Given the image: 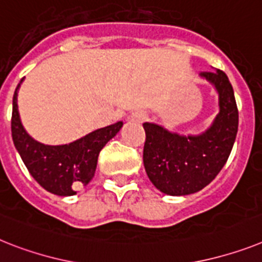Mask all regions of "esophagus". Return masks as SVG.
I'll list each match as a JSON object with an SVG mask.
<instances>
[{"mask_svg":"<svg viewBox=\"0 0 262 262\" xmlns=\"http://www.w3.org/2000/svg\"><path fill=\"white\" fill-rule=\"evenodd\" d=\"M146 113L145 112H135V113H132L129 117H127V120L129 121H133V122H142V121L146 120Z\"/></svg>","mask_w":262,"mask_h":262,"instance_id":"1","label":"esophagus"}]
</instances>
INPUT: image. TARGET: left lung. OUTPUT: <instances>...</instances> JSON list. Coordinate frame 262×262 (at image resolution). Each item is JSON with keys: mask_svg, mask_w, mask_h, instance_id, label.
Here are the masks:
<instances>
[{"mask_svg": "<svg viewBox=\"0 0 262 262\" xmlns=\"http://www.w3.org/2000/svg\"><path fill=\"white\" fill-rule=\"evenodd\" d=\"M214 85L220 112L200 136H180L145 122L144 166L151 184L169 195L199 192L216 179L228 161L238 129V109L229 78L223 70L200 74Z\"/></svg>", "mask_w": 262, "mask_h": 262, "instance_id": "obj_1", "label": "left lung"}]
</instances>
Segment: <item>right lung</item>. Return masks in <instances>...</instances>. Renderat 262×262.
<instances>
[{
	"instance_id": "1",
	"label": "right lung",
	"mask_w": 262,
	"mask_h": 262,
	"mask_svg": "<svg viewBox=\"0 0 262 262\" xmlns=\"http://www.w3.org/2000/svg\"><path fill=\"white\" fill-rule=\"evenodd\" d=\"M23 82V81H21ZM17 86L13 96L12 137L32 177L45 190L57 195H74L93 179L101 149L117 135L122 122L92 132L67 145H43L24 129L17 106Z\"/></svg>"
}]
</instances>
